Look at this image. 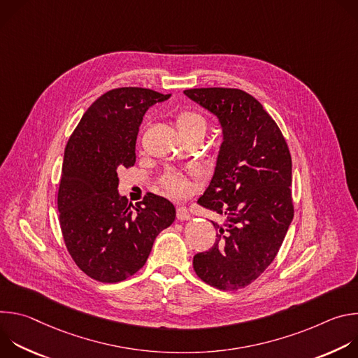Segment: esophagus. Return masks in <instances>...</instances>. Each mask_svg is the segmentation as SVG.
<instances>
[{"label":"esophagus","mask_w":358,"mask_h":358,"mask_svg":"<svg viewBox=\"0 0 358 358\" xmlns=\"http://www.w3.org/2000/svg\"><path fill=\"white\" fill-rule=\"evenodd\" d=\"M177 220H178V221H187V220H189V213H188L184 207L177 208Z\"/></svg>","instance_id":"34e87169"}]
</instances>
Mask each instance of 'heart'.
<instances>
[{
    "label": "heart",
    "mask_w": 358,
    "mask_h": 358,
    "mask_svg": "<svg viewBox=\"0 0 358 358\" xmlns=\"http://www.w3.org/2000/svg\"><path fill=\"white\" fill-rule=\"evenodd\" d=\"M176 126L184 138L196 136L201 137L206 134L208 129V122L196 110H181L176 116ZM162 191L173 198H185L191 192V181L181 173L169 171L160 178Z\"/></svg>",
    "instance_id": "obj_1"
}]
</instances>
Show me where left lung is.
Wrapping results in <instances>:
<instances>
[{"label":"left lung","instance_id":"8db88e82","mask_svg":"<svg viewBox=\"0 0 358 358\" xmlns=\"http://www.w3.org/2000/svg\"><path fill=\"white\" fill-rule=\"evenodd\" d=\"M184 93L221 122L224 143L202 207L227 215L214 224L213 248L198 252L196 276L220 290H239L273 262L293 220L292 157L271 115L249 93L232 87Z\"/></svg>","mask_w":358,"mask_h":358}]
</instances>
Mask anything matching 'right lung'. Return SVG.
I'll list each match as a JSON object with an SVG mask.
<instances>
[{
    "label": "right lung",
    "instance_id": "obj_1",
    "mask_svg": "<svg viewBox=\"0 0 358 358\" xmlns=\"http://www.w3.org/2000/svg\"><path fill=\"white\" fill-rule=\"evenodd\" d=\"M163 94L116 87L96 99L71 134L58 189L66 249L89 278L116 283L141 269L156 236L176 218L173 203L147 192L133 203L117 192L120 169L136 163V140L150 106Z\"/></svg>",
    "mask_w": 358,
    "mask_h": 358
}]
</instances>
